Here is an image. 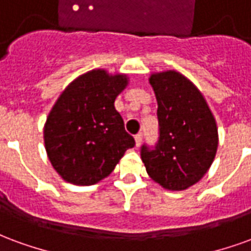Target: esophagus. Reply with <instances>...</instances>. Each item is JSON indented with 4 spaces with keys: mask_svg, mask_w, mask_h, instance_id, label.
Wrapping results in <instances>:
<instances>
[{
    "mask_svg": "<svg viewBox=\"0 0 251 251\" xmlns=\"http://www.w3.org/2000/svg\"><path fill=\"white\" fill-rule=\"evenodd\" d=\"M134 140H136V145L137 147H140L142 142V134L141 133H138V134H136V137H134Z\"/></svg>",
    "mask_w": 251,
    "mask_h": 251,
    "instance_id": "34e87169",
    "label": "esophagus"
}]
</instances>
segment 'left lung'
Segmentation results:
<instances>
[{"label": "left lung", "instance_id": "8db88e82", "mask_svg": "<svg viewBox=\"0 0 251 251\" xmlns=\"http://www.w3.org/2000/svg\"><path fill=\"white\" fill-rule=\"evenodd\" d=\"M157 99L158 141L142 145L148 175L171 191L196 184L210 169L218 149V127L204 97L189 79L176 71L149 77Z\"/></svg>", "mask_w": 251, "mask_h": 251}]
</instances>
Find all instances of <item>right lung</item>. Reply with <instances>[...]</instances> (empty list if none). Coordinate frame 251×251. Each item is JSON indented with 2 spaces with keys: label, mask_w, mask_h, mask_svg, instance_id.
<instances>
[{
  "label": "right lung",
  "mask_w": 251,
  "mask_h": 251,
  "mask_svg": "<svg viewBox=\"0 0 251 251\" xmlns=\"http://www.w3.org/2000/svg\"><path fill=\"white\" fill-rule=\"evenodd\" d=\"M126 86V75L93 70L70 83L52 107L44 126V144L52 167L66 181L98 183L136 145L114 107Z\"/></svg>",
  "instance_id": "right-lung-1"
}]
</instances>
